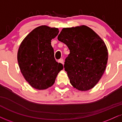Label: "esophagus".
<instances>
[{
	"mask_svg": "<svg viewBox=\"0 0 122 122\" xmlns=\"http://www.w3.org/2000/svg\"><path fill=\"white\" fill-rule=\"evenodd\" d=\"M58 62L61 63V64H62V65H64V60H63L62 58H61V59L58 60Z\"/></svg>",
	"mask_w": 122,
	"mask_h": 122,
	"instance_id": "34e87169",
	"label": "esophagus"
}]
</instances>
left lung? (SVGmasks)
I'll use <instances>...</instances> for the list:
<instances>
[{
    "mask_svg": "<svg viewBox=\"0 0 122 122\" xmlns=\"http://www.w3.org/2000/svg\"><path fill=\"white\" fill-rule=\"evenodd\" d=\"M57 39L70 50L64 68L71 85L81 91L94 87L105 72L108 60L103 40L86 25L64 28Z\"/></svg>",
    "mask_w": 122,
    "mask_h": 122,
    "instance_id": "obj_1",
    "label": "left lung"
}]
</instances>
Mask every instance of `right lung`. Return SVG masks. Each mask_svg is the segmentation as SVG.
<instances>
[{"mask_svg": "<svg viewBox=\"0 0 122 122\" xmlns=\"http://www.w3.org/2000/svg\"><path fill=\"white\" fill-rule=\"evenodd\" d=\"M58 28L39 26L25 37L19 46L17 61L24 78L32 87L44 90L55 83L63 65L54 57L51 40L58 34Z\"/></svg>", "mask_w": 122, "mask_h": 122, "instance_id": "obj_1", "label": "right lung"}]
</instances>
